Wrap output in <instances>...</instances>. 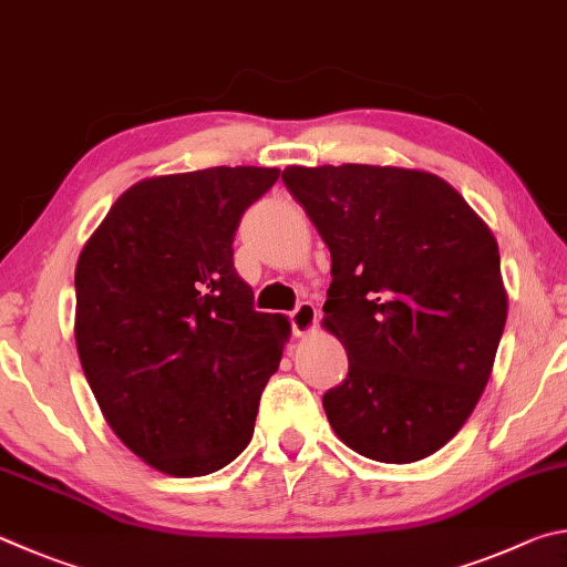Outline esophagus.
<instances>
[{
    "label": "esophagus",
    "mask_w": 567,
    "mask_h": 567,
    "mask_svg": "<svg viewBox=\"0 0 567 567\" xmlns=\"http://www.w3.org/2000/svg\"><path fill=\"white\" fill-rule=\"evenodd\" d=\"M291 321V331L293 336H309L313 329H316V321H319V311H316V306L303 301L296 306V309L291 311L289 316Z\"/></svg>",
    "instance_id": "34e87169"
}]
</instances>
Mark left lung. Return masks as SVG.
<instances>
[{
  "instance_id": "obj_1",
  "label": "left lung",
  "mask_w": 567,
  "mask_h": 567,
  "mask_svg": "<svg viewBox=\"0 0 567 567\" xmlns=\"http://www.w3.org/2000/svg\"><path fill=\"white\" fill-rule=\"evenodd\" d=\"M284 184L331 251L323 326L349 373L323 395L336 435L413 463L468 421L508 319L491 228L441 176L401 166H289Z\"/></svg>"
}]
</instances>
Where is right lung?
<instances>
[{
  "label": "right lung",
  "mask_w": 567,
  "mask_h": 567,
  "mask_svg": "<svg viewBox=\"0 0 567 567\" xmlns=\"http://www.w3.org/2000/svg\"><path fill=\"white\" fill-rule=\"evenodd\" d=\"M278 168L212 166L144 178L76 261V351L106 423L176 478L221 471L254 435L289 321L254 311L234 268L238 221Z\"/></svg>",
  "instance_id": "obj_1"
}]
</instances>
